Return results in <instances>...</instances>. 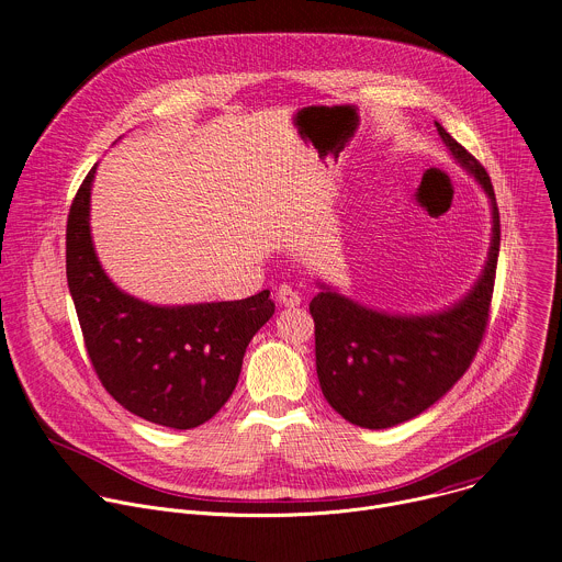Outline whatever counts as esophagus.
I'll return each mask as SVG.
<instances>
[{"label": "esophagus", "instance_id": "esophagus-1", "mask_svg": "<svg viewBox=\"0 0 562 562\" xmlns=\"http://www.w3.org/2000/svg\"><path fill=\"white\" fill-rule=\"evenodd\" d=\"M278 302L284 304V306H297L302 302V297H300V293L293 286L280 284L278 286Z\"/></svg>", "mask_w": 562, "mask_h": 562}]
</instances>
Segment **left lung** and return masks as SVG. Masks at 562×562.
Listing matches in <instances>:
<instances>
[{
  "mask_svg": "<svg viewBox=\"0 0 562 562\" xmlns=\"http://www.w3.org/2000/svg\"><path fill=\"white\" fill-rule=\"evenodd\" d=\"M456 162L492 202V247L471 291L429 315H389L319 284L308 311L315 323V369L327 403L351 425L386 429L429 409L462 378L483 342L501 251V215L485 167L438 122Z\"/></svg>",
  "mask_w": 562,
  "mask_h": 562,
  "instance_id": "left-lung-1",
  "label": "left lung"
}]
</instances>
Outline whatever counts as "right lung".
<instances>
[{
  "label": "right lung",
  "mask_w": 562,
  "mask_h": 562,
  "mask_svg": "<svg viewBox=\"0 0 562 562\" xmlns=\"http://www.w3.org/2000/svg\"><path fill=\"white\" fill-rule=\"evenodd\" d=\"M79 187L66 224V278L85 345L104 389L155 425L193 429L231 397L251 338L276 311L269 291L233 302L157 306L120 291L91 237V187Z\"/></svg>",
  "instance_id": "right-lung-1"
}]
</instances>
